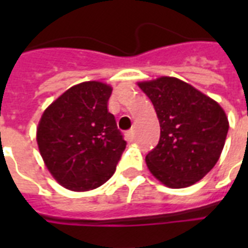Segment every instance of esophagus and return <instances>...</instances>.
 Instances as JSON below:
<instances>
[{"instance_id": "esophagus-1", "label": "esophagus", "mask_w": 248, "mask_h": 248, "mask_svg": "<svg viewBox=\"0 0 248 248\" xmlns=\"http://www.w3.org/2000/svg\"><path fill=\"white\" fill-rule=\"evenodd\" d=\"M126 139L128 140V141H134V139H135V131L134 130H128V131H126Z\"/></svg>"}]
</instances>
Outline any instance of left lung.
I'll list each match as a JSON object with an SVG mask.
<instances>
[{"mask_svg":"<svg viewBox=\"0 0 248 248\" xmlns=\"http://www.w3.org/2000/svg\"><path fill=\"white\" fill-rule=\"evenodd\" d=\"M155 107L161 136L145 157L149 171L166 186L186 188L219 161L229 122L215 100L173 77L139 82Z\"/></svg>","mask_w":248,"mask_h":248,"instance_id":"1","label":"left lung"}]
</instances>
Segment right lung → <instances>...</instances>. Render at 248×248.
<instances>
[{"instance_id":"1","label":"right lung","mask_w":248,"mask_h":248,"mask_svg":"<svg viewBox=\"0 0 248 248\" xmlns=\"http://www.w3.org/2000/svg\"><path fill=\"white\" fill-rule=\"evenodd\" d=\"M110 93L112 87L105 83L82 82L67 90L41 117L38 149L64 188L91 190L116 171L126 141L108 112Z\"/></svg>"}]
</instances>
